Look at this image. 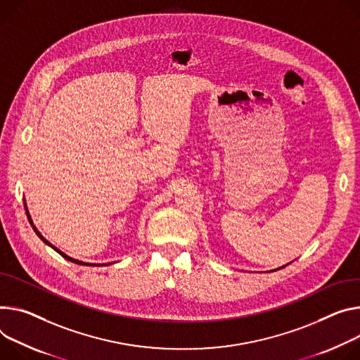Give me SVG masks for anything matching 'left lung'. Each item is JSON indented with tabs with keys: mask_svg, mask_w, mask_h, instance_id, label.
<instances>
[{
	"mask_svg": "<svg viewBox=\"0 0 360 360\" xmlns=\"http://www.w3.org/2000/svg\"><path fill=\"white\" fill-rule=\"evenodd\" d=\"M283 267H284V266H283ZM280 269H281V267H280ZM280 269H277V270H280Z\"/></svg>",
	"mask_w": 360,
	"mask_h": 360,
	"instance_id": "8db88e82",
	"label": "left lung"
}]
</instances>
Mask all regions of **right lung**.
<instances>
[{
  "label": "right lung",
  "instance_id": "right-lung-1",
  "mask_svg": "<svg viewBox=\"0 0 360 360\" xmlns=\"http://www.w3.org/2000/svg\"><path fill=\"white\" fill-rule=\"evenodd\" d=\"M24 207H25V212H27V217H28V219H30V222H31V225H32V230H34L36 231V234L43 240V243H46L49 247H51L54 251H57L61 257H64V258H66V259H69V261H72V263H76V264H80V266H101V264H93V263H84V261H80V259H76V258H72V257H69L68 254H64L63 251H60L57 247H54L51 243H49L41 234H40V231L37 230V228L34 226V224H32V221H31V217H30V212H28V210H27V204H24ZM110 264V263H109ZM102 266H106V264H102Z\"/></svg>",
  "mask_w": 360,
  "mask_h": 360
}]
</instances>
